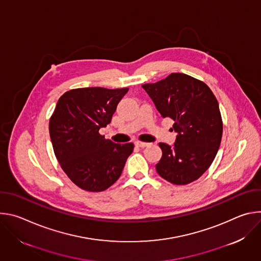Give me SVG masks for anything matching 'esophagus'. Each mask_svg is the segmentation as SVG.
Listing matches in <instances>:
<instances>
[{
  "instance_id": "esophagus-1",
  "label": "esophagus",
  "mask_w": 261,
  "mask_h": 261,
  "mask_svg": "<svg viewBox=\"0 0 261 261\" xmlns=\"http://www.w3.org/2000/svg\"><path fill=\"white\" fill-rule=\"evenodd\" d=\"M135 145H136V146H139V147H145V146L148 145V143H147V142L140 141V140H137V141H135Z\"/></svg>"
}]
</instances>
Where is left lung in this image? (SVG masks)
I'll return each instance as SVG.
<instances>
[{
  "mask_svg": "<svg viewBox=\"0 0 261 261\" xmlns=\"http://www.w3.org/2000/svg\"><path fill=\"white\" fill-rule=\"evenodd\" d=\"M162 118L174 121L172 146L160 142L162 157L156 170L174 185L199 178L213 163L221 143L223 123L218 101L201 81L184 73L142 85Z\"/></svg>",
  "mask_w": 261,
  "mask_h": 261,
  "instance_id": "1",
  "label": "left lung"
}]
</instances>
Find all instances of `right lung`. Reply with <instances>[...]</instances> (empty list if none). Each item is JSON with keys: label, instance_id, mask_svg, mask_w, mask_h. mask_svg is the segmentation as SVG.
Returning <instances> with one entry per match:
<instances>
[{"label": "right lung", "instance_id": "1", "mask_svg": "<svg viewBox=\"0 0 261 261\" xmlns=\"http://www.w3.org/2000/svg\"><path fill=\"white\" fill-rule=\"evenodd\" d=\"M128 88L74 89L63 94L49 120L55 155L83 190L101 192L121 176L134 144L115 143L99 133L113 118Z\"/></svg>", "mask_w": 261, "mask_h": 261}]
</instances>
